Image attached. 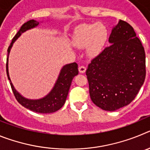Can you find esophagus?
<instances>
[{
  "instance_id": "1",
  "label": "esophagus",
  "mask_w": 150,
  "mask_h": 150,
  "mask_svg": "<svg viewBox=\"0 0 150 150\" xmlns=\"http://www.w3.org/2000/svg\"><path fill=\"white\" fill-rule=\"evenodd\" d=\"M86 68L84 66H80V67H79V73H81V74H84V73L86 72Z\"/></svg>"
}]
</instances>
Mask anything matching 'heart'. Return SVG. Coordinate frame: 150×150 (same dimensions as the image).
<instances>
[{
    "label": "heart",
    "instance_id": "1",
    "mask_svg": "<svg viewBox=\"0 0 150 150\" xmlns=\"http://www.w3.org/2000/svg\"><path fill=\"white\" fill-rule=\"evenodd\" d=\"M108 38L107 27L102 23L83 24L76 28L72 37L75 47H86L87 55L95 58L104 50Z\"/></svg>",
    "mask_w": 150,
    "mask_h": 150
}]
</instances>
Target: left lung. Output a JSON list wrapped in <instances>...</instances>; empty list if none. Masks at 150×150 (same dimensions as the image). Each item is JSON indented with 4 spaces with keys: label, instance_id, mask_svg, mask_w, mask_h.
<instances>
[{
    "label": "left lung",
    "instance_id": "8db88e82",
    "mask_svg": "<svg viewBox=\"0 0 150 150\" xmlns=\"http://www.w3.org/2000/svg\"><path fill=\"white\" fill-rule=\"evenodd\" d=\"M110 46L92 59L86 70L90 98L100 109L115 111L134 99L145 80L144 46L129 24L112 28Z\"/></svg>",
    "mask_w": 150,
    "mask_h": 150
}]
</instances>
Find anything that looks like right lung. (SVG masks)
<instances>
[{
  "mask_svg": "<svg viewBox=\"0 0 150 150\" xmlns=\"http://www.w3.org/2000/svg\"><path fill=\"white\" fill-rule=\"evenodd\" d=\"M40 25L38 21L31 19L24 23L19 29L15 37L13 38L11 43L7 50V59H6V74L8 79L10 82L12 90L15 95L16 98L21 105L25 107L27 109L40 113H52L61 109L67 99L68 91L71 87V82L75 76L79 73L77 64L74 63L67 64L62 67L61 69L59 75L58 76L56 82L54 85L53 88L46 96L40 99H28L22 96L18 91L13 86V83L9 74V67H8V62H9V55L10 50L13 47V43L18 39L22 33L25 32L26 30L36 28Z\"/></svg>",
  "mask_w": 150,
  "mask_h": 150,
  "instance_id": "add662e5",
  "label": "right lung"
}]
</instances>
